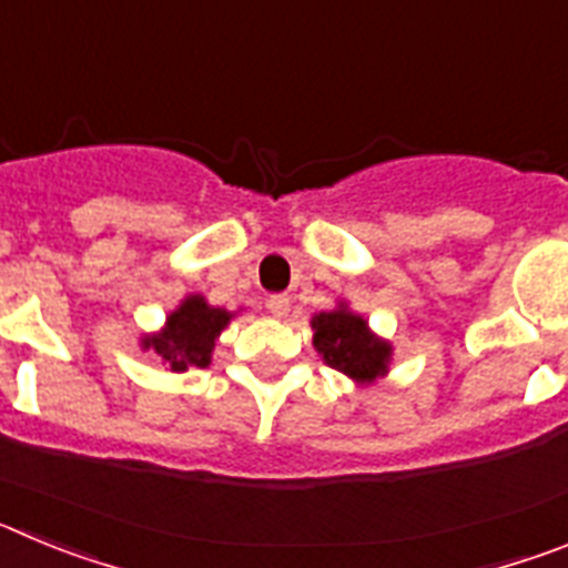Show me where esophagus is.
Masks as SVG:
<instances>
[{
	"mask_svg": "<svg viewBox=\"0 0 568 568\" xmlns=\"http://www.w3.org/2000/svg\"><path fill=\"white\" fill-rule=\"evenodd\" d=\"M267 310L275 315V318H284L290 313V298L287 295H270Z\"/></svg>",
	"mask_w": 568,
	"mask_h": 568,
	"instance_id": "esophagus-1",
	"label": "esophagus"
}]
</instances>
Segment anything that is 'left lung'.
<instances>
[{"instance_id":"1","label":"left lung","mask_w":568,"mask_h":568,"mask_svg":"<svg viewBox=\"0 0 568 568\" xmlns=\"http://www.w3.org/2000/svg\"><path fill=\"white\" fill-rule=\"evenodd\" d=\"M310 324L315 329V349L333 369L349 375L358 384H373L375 378L386 375L393 344L378 338L361 315L349 313L346 304H338L329 313L313 315Z\"/></svg>"}]
</instances>
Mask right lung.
Listing matches in <instances>:
<instances>
[{
	"mask_svg": "<svg viewBox=\"0 0 568 568\" xmlns=\"http://www.w3.org/2000/svg\"><path fill=\"white\" fill-rule=\"evenodd\" d=\"M233 313L222 307H210L204 295H187L179 304V310L168 315L162 333L144 335L142 349H153L173 373H184L190 366L210 364L215 349V341L227 327Z\"/></svg>",
	"mask_w": 568,
	"mask_h": 568,
	"instance_id": "right-lung-1",
	"label": "right lung"
}]
</instances>
